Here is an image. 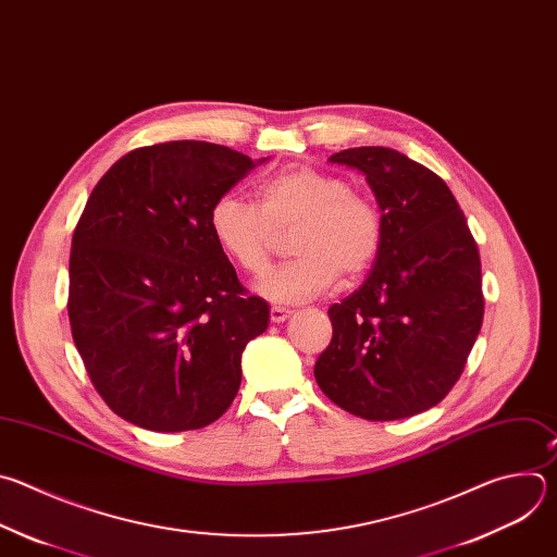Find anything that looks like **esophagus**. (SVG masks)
Wrapping results in <instances>:
<instances>
[{
    "label": "esophagus",
    "mask_w": 557,
    "mask_h": 557,
    "mask_svg": "<svg viewBox=\"0 0 557 557\" xmlns=\"http://www.w3.org/2000/svg\"><path fill=\"white\" fill-rule=\"evenodd\" d=\"M289 315H292V309H287V307L274 305V307L270 309V320H272V322H283V320H287Z\"/></svg>",
    "instance_id": "34e87169"
}]
</instances>
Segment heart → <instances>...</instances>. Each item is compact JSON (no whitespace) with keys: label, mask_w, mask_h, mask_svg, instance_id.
Listing matches in <instances>:
<instances>
[{"label":"heart","mask_w":557,"mask_h":557,"mask_svg":"<svg viewBox=\"0 0 557 557\" xmlns=\"http://www.w3.org/2000/svg\"><path fill=\"white\" fill-rule=\"evenodd\" d=\"M292 231L289 263L259 283V292L276 302H302L336 283L362 276L377 259L384 242L380 208L354 193L349 182L311 166L281 171L259 186V208L226 193L208 210V228L219 250L246 274L268 272L274 233Z\"/></svg>","instance_id":"obj_1"}]
</instances>
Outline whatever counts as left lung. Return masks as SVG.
Here are the masks:
<instances>
[{"instance_id": "8db88e82", "label": "left lung", "mask_w": 557, "mask_h": 557, "mask_svg": "<svg viewBox=\"0 0 557 557\" xmlns=\"http://www.w3.org/2000/svg\"><path fill=\"white\" fill-rule=\"evenodd\" d=\"M367 175L384 242L367 281L329 307L333 336L313 375L343 410L393 421L436 406L483 324L481 257L448 184L386 147L333 153Z\"/></svg>"}]
</instances>
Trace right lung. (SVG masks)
I'll return each mask as SVG.
<instances>
[{
    "mask_svg": "<svg viewBox=\"0 0 557 557\" xmlns=\"http://www.w3.org/2000/svg\"><path fill=\"white\" fill-rule=\"evenodd\" d=\"M261 162L175 140L129 151L94 186L72 237L67 315L94 388L125 421L197 430L237 397L270 307L239 283L208 210Z\"/></svg>",
    "mask_w": 557,
    "mask_h": 557,
    "instance_id": "1",
    "label": "right lung"
}]
</instances>
